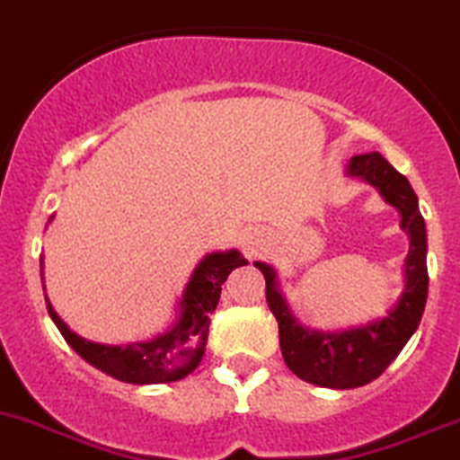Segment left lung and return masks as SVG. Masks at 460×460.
I'll return each instance as SVG.
<instances>
[{
    "instance_id": "left-lung-1",
    "label": "left lung",
    "mask_w": 460,
    "mask_h": 460,
    "mask_svg": "<svg viewBox=\"0 0 460 460\" xmlns=\"http://www.w3.org/2000/svg\"><path fill=\"white\" fill-rule=\"evenodd\" d=\"M350 177H362L376 186L382 198L394 204L402 216V229L409 243L407 285L398 305L380 321L343 332H316L294 321L276 289V274L265 262H256L265 276L267 305L279 321L280 353L289 371L301 380L328 389H355L380 377L416 332L427 303V234L425 220L418 208V198L407 177L400 175L380 153L353 157Z\"/></svg>"
}]
</instances>
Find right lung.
<instances>
[{
  "label": "right lung",
  "instance_id": "add662e5",
  "mask_svg": "<svg viewBox=\"0 0 460 460\" xmlns=\"http://www.w3.org/2000/svg\"><path fill=\"white\" fill-rule=\"evenodd\" d=\"M240 265H247V261L235 249L208 253L207 258H202L180 301V321L168 332L159 334L150 341H135L128 346L84 341L83 337L66 328V323L53 312L49 301L47 307L66 343L98 371L121 382H130V385L177 382L193 373L202 362L208 339V323H211V314L220 301L222 283L231 274V270Z\"/></svg>",
  "mask_w": 460,
  "mask_h": 460
}]
</instances>
